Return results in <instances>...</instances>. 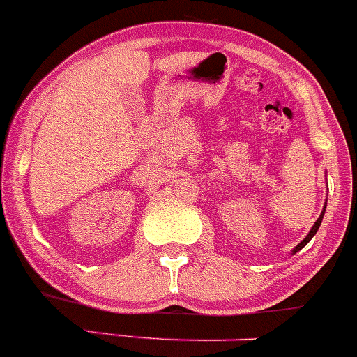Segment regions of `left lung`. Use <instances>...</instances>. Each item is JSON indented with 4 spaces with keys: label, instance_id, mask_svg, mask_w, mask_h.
<instances>
[{
    "label": "left lung",
    "instance_id": "left-lung-1",
    "mask_svg": "<svg viewBox=\"0 0 357 357\" xmlns=\"http://www.w3.org/2000/svg\"><path fill=\"white\" fill-rule=\"evenodd\" d=\"M325 208H326V207H325ZM325 208H323L321 215H319V218H318V221H316V222H314V226H312V229H311V231H309V235H307V236H305V238H304V240H302V242H301V243H298V245L294 248V252H298V250H301V248H302V247H305V245H307V242H309V240H311V238H312V236H314V235H316V231H318L319 225H321V219H323V214H325Z\"/></svg>",
    "mask_w": 357,
    "mask_h": 357
}]
</instances>
